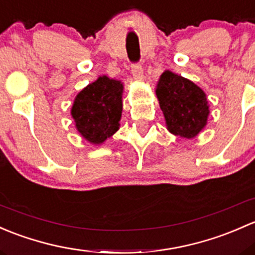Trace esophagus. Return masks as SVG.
Instances as JSON below:
<instances>
[{
  "label": "esophagus",
  "mask_w": 255,
  "mask_h": 255,
  "mask_svg": "<svg viewBox=\"0 0 255 255\" xmlns=\"http://www.w3.org/2000/svg\"><path fill=\"white\" fill-rule=\"evenodd\" d=\"M131 72L132 76L137 80H141L143 77V70H142V64L141 62H132L131 64Z\"/></svg>",
  "instance_id": "esophagus-1"
}]
</instances>
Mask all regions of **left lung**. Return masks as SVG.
Here are the masks:
<instances>
[{"instance_id":"8db88e82","label":"left lung","mask_w":255,"mask_h":255,"mask_svg":"<svg viewBox=\"0 0 255 255\" xmlns=\"http://www.w3.org/2000/svg\"><path fill=\"white\" fill-rule=\"evenodd\" d=\"M156 94L172 133L191 138L206 125L210 112L205 93L191 81L166 71L159 78Z\"/></svg>"}]
</instances>
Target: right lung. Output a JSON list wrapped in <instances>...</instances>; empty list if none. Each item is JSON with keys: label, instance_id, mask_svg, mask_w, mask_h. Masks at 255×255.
Returning a JSON list of instances; mask_svg holds the SVG:
<instances>
[{"label": "right lung", "instance_id": "obj_1", "mask_svg": "<svg viewBox=\"0 0 255 255\" xmlns=\"http://www.w3.org/2000/svg\"><path fill=\"white\" fill-rule=\"evenodd\" d=\"M122 96V83L106 76L99 77L78 93L71 114L76 128L86 140L101 143L119 128Z\"/></svg>", "mask_w": 255, "mask_h": 255}]
</instances>
